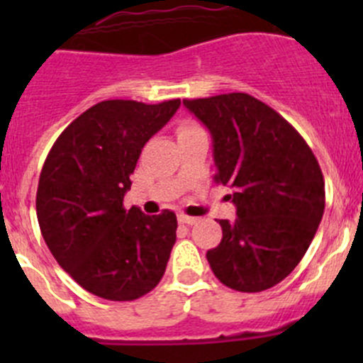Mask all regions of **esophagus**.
Returning <instances> with one entry per match:
<instances>
[{
  "label": "esophagus",
  "mask_w": 363,
  "mask_h": 363,
  "mask_svg": "<svg viewBox=\"0 0 363 363\" xmlns=\"http://www.w3.org/2000/svg\"><path fill=\"white\" fill-rule=\"evenodd\" d=\"M177 219L181 225H195L196 223V218H191V216H186V214H179Z\"/></svg>",
  "instance_id": "34e87169"
}]
</instances>
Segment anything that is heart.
Returning <instances> with one entry per match:
<instances>
[{
	"mask_svg": "<svg viewBox=\"0 0 363 363\" xmlns=\"http://www.w3.org/2000/svg\"><path fill=\"white\" fill-rule=\"evenodd\" d=\"M196 124H191V123H182L181 126H179V133H184V131H191V130H196Z\"/></svg>",
	"mask_w": 363,
	"mask_h": 363,
	"instance_id": "obj_1",
	"label": "heart"
}]
</instances>
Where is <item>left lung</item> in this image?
<instances>
[{"mask_svg":"<svg viewBox=\"0 0 363 363\" xmlns=\"http://www.w3.org/2000/svg\"><path fill=\"white\" fill-rule=\"evenodd\" d=\"M212 137L216 182L230 186L237 218L219 219L223 239L207 251L225 286L269 290L298 265L325 211V181L298 131L246 93L184 100Z\"/></svg>","mask_w":363,"mask_h":363,"instance_id":"left-lung-1","label":"left lung"}]
</instances>
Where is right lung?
Wrapping results in <instances>:
<instances>
[{
	"instance_id": "add662e5",
	"label": "right lung",
	"mask_w": 363,
	"mask_h": 363,
	"mask_svg": "<svg viewBox=\"0 0 363 363\" xmlns=\"http://www.w3.org/2000/svg\"><path fill=\"white\" fill-rule=\"evenodd\" d=\"M179 105L100 101L57 137L43 163L36 191L43 240L89 294L126 302L149 294L163 277L177 218L172 211H126L123 200L142 149Z\"/></svg>"
}]
</instances>
